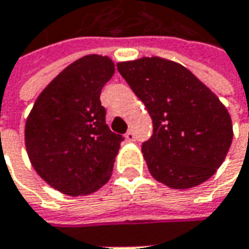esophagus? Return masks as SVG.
Listing matches in <instances>:
<instances>
[{"label": "esophagus", "instance_id": "1", "mask_svg": "<svg viewBox=\"0 0 249 249\" xmlns=\"http://www.w3.org/2000/svg\"><path fill=\"white\" fill-rule=\"evenodd\" d=\"M126 140L127 141H136V134L133 131H127L126 133Z\"/></svg>", "mask_w": 249, "mask_h": 249}]
</instances>
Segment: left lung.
I'll return each mask as SVG.
<instances>
[{
	"instance_id": "1",
	"label": "left lung",
	"mask_w": 249,
	"mask_h": 249,
	"mask_svg": "<svg viewBox=\"0 0 249 249\" xmlns=\"http://www.w3.org/2000/svg\"><path fill=\"white\" fill-rule=\"evenodd\" d=\"M118 71L152 119L141 151L154 178L184 190L213 176L233 140L231 118L215 94L183 65L159 56L119 62Z\"/></svg>"
}]
</instances>
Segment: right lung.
<instances>
[{
  "instance_id": "add662e5",
  "label": "right lung",
  "mask_w": 249,
  "mask_h": 249,
  "mask_svg": "<svg viewBox=\"0 0 249 249\" xmlns=\"http://www.w3.org/2000/svg\"><path fill=\"white\" fill-rule=\"evenodd\" d=\"M113 73L108 56L74 61L44 89L26 120L32 165L66 196H87L109 180L123 137L108 127L100 95Z\"/></svg>"
}]
</instances>
